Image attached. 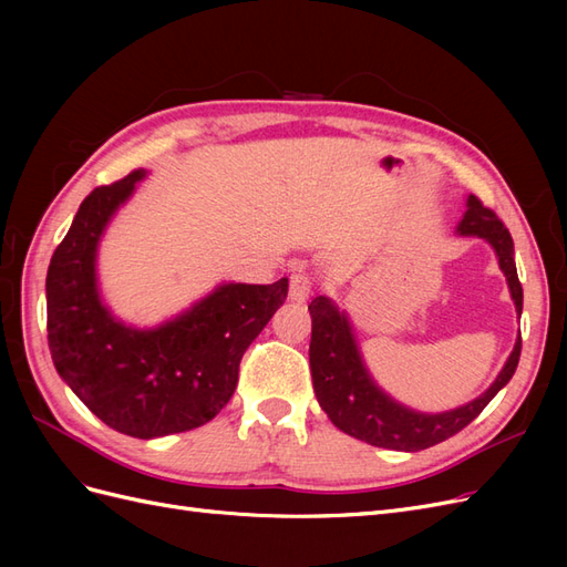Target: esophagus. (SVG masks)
<instances>
[{"label": "esophagus", "mask_w": 567, "mask_h": 567, "mask_svg": "<svg viewBox=\"0 0 567 567\" xmlns=\"http://www.w3.org/2000/svg\"><path fill=\"white\" fill-rule=\"evenodd\" d=\"M312 293V279L307 277L305 271H293L290 274V286H288V296L290 300H298L305 302Z\"/></svg>", "instance_id": "esophagus-1"}]
</instances>
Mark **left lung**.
Listing matches in <instances>:
<instances>
[{"mask_svg": "<svg viewBox=\"0 0 567 567\" xmlns=\"http://www.w3.org/2000/svg\"><path fill=\"white\" fill-rule=\"evenodd\" d=\"M466 208L468 210L463 213L456 234L480 236L494 248L508 281L511 298L516 302V312L520 315L523 286L518 281L516 260H513V238L508 229L494 210L480 203V198L468 196ZM307 310L312 315L310 369L317 402L342 433L369 442L373 447L419 452L456 435L477 419L494 394L513 379L520 359L523 340L518 336L504 369L480 398L452 411H442V414H421V411L394 402L388 392L373 383L362 352L357 348L352 323L346 312L338 310L333 300L319 296Z\"/></svg>", "mask_w": 567, "mask_h": 567, "instance_id": "left-lung-1", "label": "left lung"}]
</instances>
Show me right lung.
I'll use <instances>...</instances> for the list:
<instances>
[{
    "instance_id": "right-lung-1",
    "label": "right lung",
    "mask_w": 567,
    "mask_h": 567,
    "mask_svg": "<svg viewBox=\"0 0 567 567\" xmlns=\"http://www.w3.org/2000/svg\"><path fill=\"white\" fill-rule=\"evenodd\" d=\"M146 169L82 200L47 271V338L61 379L113 431L153 440L213 421L250 342L288 296V279L221 284L156 329H134L99 296L96 248Z\"/></svg>"
}]
</instances>
